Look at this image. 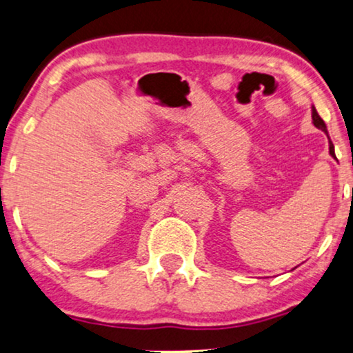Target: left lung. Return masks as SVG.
Masks as SVG:
<instances>
[{
	"label": "left lung",
	"instance_id": "1",
	"mask_svg": "<svg viewBox=\"0 0 353 353\" xmlns=\"http://www.w3.org/2000/svg\"><path fill=\"white\" fill-rule=\"evenodd\" d=\"M312 119H313V125H315L316 128H320V130H323V132H325L326 134H327V130H326V125H325V122H323V119L320 117V115H318V112H316V109L315 108H312ZM330 139V138H327ZM330 154L332 157H336V154H334V146H332V143L330 141Z\"/></svg>",
	"mask_w": 353,
	"mask_h": 353
}]
</instances>
